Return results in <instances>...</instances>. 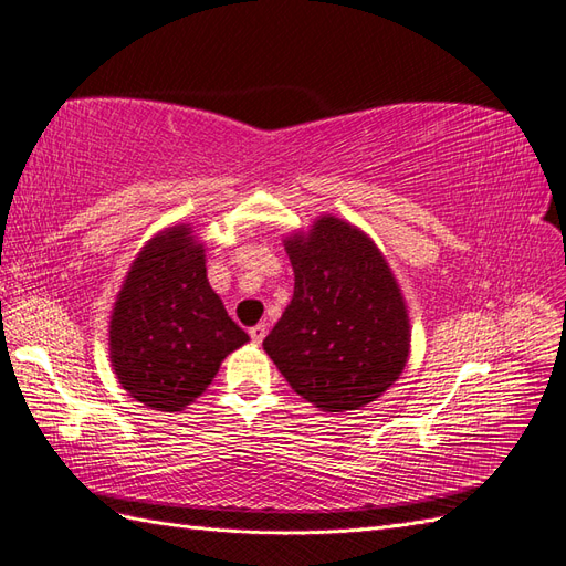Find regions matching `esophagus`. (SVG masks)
<instances>
[{
    "label": "esophagus",
    "instance_id": "1",
    "mask_svg": "<svg viewBox=\"0 0 566 566\" xmlns=\"http://www.w3.org/2000/svg\"><path fill=\"white\" fill-rule=\"evenodd\" d=\"M250 338L254 340V343H261L266 338V324H256V326H252L250 328Z\"/></svg>",
    "mask_w": 566,
    "mask_h": 566
}]
</instances>
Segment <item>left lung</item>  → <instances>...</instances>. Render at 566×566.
Listing matches in <instances>:
<instances>
[{"label":"left lung","instance_id":"obj_1","mask_svg":"<svg viewBox=\"0 0 566 566\" xmlns=\"http://www.w3.org/2000/svg\"><path fill=\"white\" fill-rule=\"evenodd\" d=\"M295 293L264 350L319 410L375 401L408 360V314L381 252L346 220L324 216L285 242Z\"/></svg>","mask_w":566,"mask_h":566}]
</instances>
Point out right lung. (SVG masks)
I'll use <instances>...</instances> for the list:
<instances>
[{"label":"right lung","instance_id":"obj_1","mask_svg":"<svg viewBox=\"0 0 566 566\" xmlns=\"http://www.w3.org/2000/svg\"><path fill=\"white\" fill-rule=\"evenodd\" d=\"M247 340L211 291L203 247L189 228L165 230L144 247L109 322V357L132 398L163 412L182 410Z\"/></svg>","mask_w":566,"mask_h":566}]
</instances>
